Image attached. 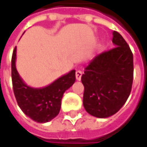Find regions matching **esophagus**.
Segmentation results:
<instances>
[{
	"label": "esophagus",
	"mask_w": 147,
	"mask_h": 147,
	"mask_svg": "<svg viewBox=\"0 0 147 147\" xmlns=\"http://www.w3.org/2000/svg\"><path fill=\"white\" fill-rule=\"evenodd\" d=\"M82 72L81 71H76V79L77 81H80L81 78H82Z\"/></svg>",
	"instance_id": "esophagus-1"
}]
</instances>
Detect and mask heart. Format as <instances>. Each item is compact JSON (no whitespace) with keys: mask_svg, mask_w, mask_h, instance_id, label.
<instances>
[{"mask_svg":"<svg viewBox=\"0 0 147 147\" xmlns=\"http://www.w3.org/2000/svg\"><path fill=\"white\" fill-rule=\"evenodd\" d=\"M103 47H104V45L100 44V47H100V49H102Z\"/></svg>","mask_w":147,"mask_h":147,"instance_id":"b5f03b06","label":"heart"}]
</instances>
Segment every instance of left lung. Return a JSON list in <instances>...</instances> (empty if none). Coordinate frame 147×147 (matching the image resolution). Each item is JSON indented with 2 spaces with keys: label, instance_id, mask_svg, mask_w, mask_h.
Listing matches in <instances>:
<instances>
[{
  "label": "left lung",
  "instance_id": "8db88e82",
  "mask_svg": "<svg viewBox=\"0 0 147 147\" xmlns=\"http://www.w3.org/2000/svg\"><path fill=\"white\" fill-rule=\"evenodd\" d=\"M114 48L95 57L82 76L83 106L99 118L116 114L127 101L132 88L133 53L123 37L112 32Z\"/></svg>",
  "mask_w": 147,
  "mask_h": 147
}]
</instances>
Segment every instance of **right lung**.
I'll return each mask as SVG.
<instances>
[{
  "instance_id": "1",
  "label": "right lung",
  "mask_w": 147,
  "mask_h": 147,
  "mask_svg": "<svg viewBox=\"0 0 147 147\" xmlns=\"http://www.w3.org/2000/svg\"><path fill=\"white\" fill-rule=\"evenodd\" d=\"M16 53L15 47L12 57V81L18 105L33 121L47 123L59 113L63 94L76 81V71L63 75L46 87L32 88L24 82L16 69Z\"/></svg>"
}]
</instances>
